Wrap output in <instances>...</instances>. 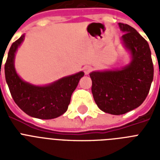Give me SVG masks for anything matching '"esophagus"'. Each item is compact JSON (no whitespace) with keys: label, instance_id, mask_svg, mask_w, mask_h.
I'll return each mask as SVG.
<instances>
[{"label":"esophagus","instance_id":"obj_1","mask_svg":"<svg viewBox=\"0 0 160 160\" xmlns=\"http://www.w3.org/2000/svg\"><path fill=\"white\" fill-rule=\"evenodd\" d=\"M91 70H92V67L90 65H86L84 67V71H85V75H89Z\"/></svg>","mask_w":160,"mask_h":160}]
</instances>
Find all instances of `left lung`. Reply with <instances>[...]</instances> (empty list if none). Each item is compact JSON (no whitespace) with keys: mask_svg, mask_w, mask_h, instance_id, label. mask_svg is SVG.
I'll use <instances>...</instances> for the list:
<instances>
[{"mask_svg":"<svg viewBox=\"0 0 160 160\" xmlns=\"http://www.w3.org/2000/svg\"><path fill=\"white\" fill-rule=\"evenodd\" d=\"M122 41L132 60L121 70L93 71V97L102 111L119 115L136 109L149 94L154 79L151 51L145 39L127 24L119 23Z\"/></svg>","mask_w":160,"mask_h":160,"instance_id":"obj_1","label":"left lung"}]
</instances>
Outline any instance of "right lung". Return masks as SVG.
Instances as JSON below:
<instances>
[{"instance_id":"obj_1","label":"right lung","mask_w":160,"mask_h":160,"mask_svg":"<svg viewBox=\"0 0 160 160\" xmlns=\"http://www.w3.org/2000/svg\"><path fill=\"white\" fill-rule=\"evenodd\" d=\"M24 38L25 35H22L11 45L5 64L6 80L11 96L20 109L30 116L41 119L57 118L67 110L71 95L85 74L80 71L45 86L24 81L14 65L15 55Z\"/></svg>"}]
</instances>
